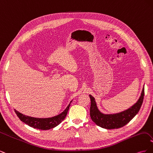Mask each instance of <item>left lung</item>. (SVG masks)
I'll return each mask as SVG.
<instances>
[{"mask_svg":"<svg viewBox=\"0 0 153 153\" xmlns=\"http://www.w3.org/2000/svg\"><path fill=\"white\" fill-rule=\"evenodd\" d=\"M143 96H144V87H143L140 98L131 108L117 114H103L97 107L94 97L89 95L91 99V118L92 121L101 128L108 129L121 128L130 121L140 110L143 103Z\"/></svg>","mask_w":153,"mask_h":153,"instance_id":"obj_1","label":"left lung"}]
</instances>
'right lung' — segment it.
Here are the masks:
<instances>
[{"label": "right lung", "instance_id": "right-lung-1", "mask_svg": "<svg viewBox=\"0 0 153 153\" xmlns=\"http://www.w3.org/2000/svg\"><path fill=\"white\" fill-rule=\"evenodd\" d=\"M71 103V101L62 113L57 115V116L50 118H35L27 116V115L18 112L15 109V112L21 121L29 125V126L36 129H42V130H47V129H52L57 126L65 119Z\"/></svg>", "mask_w": 153, "mask_h": 153}]
</instances>
